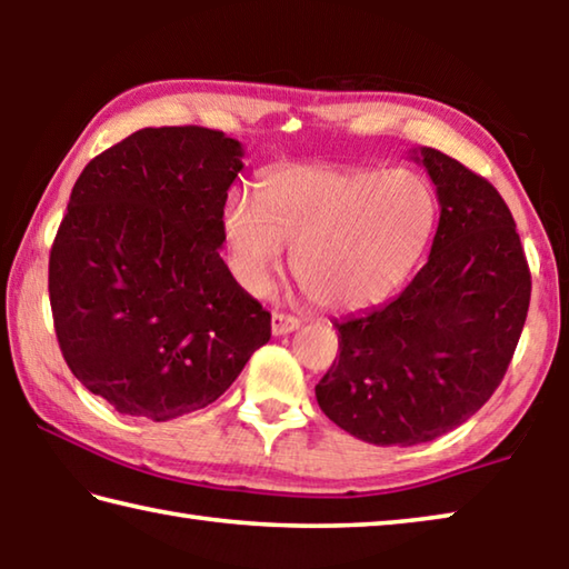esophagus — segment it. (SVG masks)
Returning <instances> with one entry per match:
<instances>
[{"label": "esophagus", "instance_id": "obj_1", "mask_svg": "<svg viewBox=\"0 0 569 569\" xmlns=\"http://www.w3.org/2000/svg\"><path fill=\"white\" fill-rule=\"evenodd\" d=\"M298 326H301V321L296 319V316H291V313H273L271 316V331H273V336H286V333H291V331H296Z\"/></svg>", "mask_w": 569, "mask_h": 569}]
</instances>
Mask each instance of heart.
<instances>
[{
	"mask_svg": "<svg viewBox=\"0 0 569 569\" xmlns=\"http://www.w3.org/2000/svg\"><path fill=\"white\" fill-rule=\"evenodd\" d=\"M431 182L413 170L293 162L268 172L261 196L233 190L223 233L238 281L261 296L283 271L316 303L359 311L391 296L419 263L437 228Z\"/></svg>",
	"mask_w": 569,
	"mask_h": 569,
	"instance_id": "1",
	"label": "heart"
}]
</instances>
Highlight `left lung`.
I'll return each instance as SVG.
<instances>
[{
  "instance_id": "8db88e82",
  "label": "left lung",
  "mask_w": 569,
  "mask_h": 569,
  "mask_svg": "<svg viewBox=\"0 0 569 569\" xmlns=\"http://www.w3.org/2000/svg\"><path fill=\"white\" fill-rule=\"evenodd\" d=\"M411 158L441 208L429 261L393 301L333 323L339 361L316 383L326 417L379 447L421 445L475 417L505 379L532 293L492 182L435 148Z\"/></svg>"
}]
</instances>
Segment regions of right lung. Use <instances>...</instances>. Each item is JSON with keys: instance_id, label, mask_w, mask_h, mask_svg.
Here are the masks:
<instances>
[{"instance_id": "add662e5", "label": "right lung", "mask_w": 569, "mask_h": 569, "mask_svg": "<svg viewBox=\"0 0 569 569\" xmlns=\"http://www.w3.org/2000/svg\"><path fill=\"white\" fill-rule=\"evenodd\" d=\"M243 146L226 132L146 128L88 162L50 253V303L70 371L128 417L213 403L271 339L223 248Z\"/></svg>"}]
</instances>
